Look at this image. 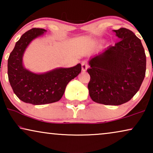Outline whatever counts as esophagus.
Instances as JSON below:
<instances>
[{"label":"esophagus","mask_w":153,"mask_h":153,"mask_svg":"<svg viewBox=\"0 0 153 153\" xmlns=\"http://www.w3.org/2000/svg\"><path fill=\"white\" fill-rule=\"evenodd\" d=\"M81 67H82L83 72H85L87 70L88 68V65L86 61H83L82 63H81Z\"/></svg>","instance_id":"1"}]
</instances>
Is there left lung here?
<instances>
[{"mask_svg":"<svg viewBox=\"0 0 153 153\" xmlns=\"http://www.w3.org/2000/svg\"><path fill=\"white\" fill-rule=\"evenodd\" d=\"M120 41L89 60L88 88L93 101L105 105L126 103L146 75V56L141 39L129 29L114 30Z\"/></svg>","mask_w":153,"mask_h":153,"instance_id":"1","label":"left lung"}]
</instances>
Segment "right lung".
<instances>
[{"label":"right lung","instance_id":"right-lung-1","mask_svg":"<svg viewBox=\"0 0 153 153\" xmlns=\"http://www.w3.org/2000/svg\"><path fill=\"white\" fill-rule=\"evenodd\" d=\"M47 30L32 28L16 42L7 60L10 83L18 98L26 103L41 105L59 101L68 83L81 71L80 63L69 68H59L37 74L24 68L23 56L33 39L42 35Z\"/></svg>","mask_w":153,"mask_h":153}]
</instances>
